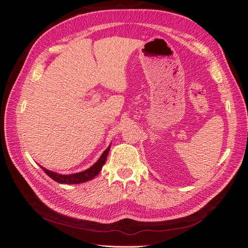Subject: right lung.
Here are the masks:
<instances>
[{
	"instance_id": "add662e5",
	"label": "right lung",
	"mask_w": 248,
	"mask_h": 248,
	"mask_svg": "<svg viewBox=\"0 0 248 248\" xmlns=\"http://www.w3.org/2000/svg\"><path fill=\"white\" fill-rule=\"evenodd\" d=\"M110 149V145L107 148L106 151L102 153V155L100 156V158L97 160V162H95V164L91 168H89L88 170L80 171V172H77V174H71V175H61L58 174L56 171H51L48 170L46 169H44L41 167V169L44 170L46 174L50 177L52 180H55L56 182L61 183V184H79V183H84L86 181H89V180H92L93 178H95L97 175L99 174L103 164L106 163L107 157L108 154V151Z\"/></svg>"
}]
</instances>
